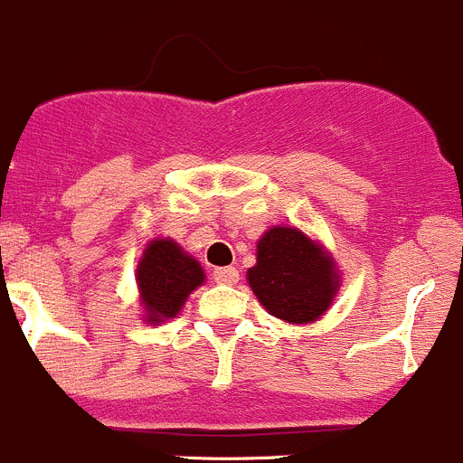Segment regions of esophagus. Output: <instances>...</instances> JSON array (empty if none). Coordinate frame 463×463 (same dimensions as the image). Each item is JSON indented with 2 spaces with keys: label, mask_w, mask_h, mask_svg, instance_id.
Returning <instances> with one entry per match:
<instances>
[{
  "label": "esophagus",
  "mask_w": 463,
  "mask_h": 463,
  "mask_svg": "<svg viewBox=\"0 0 463 463\" xmlns=\"http://www.w3.org/2000/svg\"><path fill=\"white\" fill-rule=\"evenodd\" d=\"M213 281L222 283V286H233L238 281L236 268H216L213 269Z\"/></svg>",
  "instance_id": "1"
}]
</instances>
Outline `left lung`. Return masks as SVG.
<instances>
[{
	"instance_id": "1",
	"label": "left lung",
	"mask_w": 463,
	"mask_h": 463,
	"mask_svg": "<svg viewBox=\"0 0 463 463\" xmlns=\"http://www.w3.org/2000/svg\"><path fill=\"white\" fill-rule=\"evenodd\" d=\"M247 281L269 315L292 324L317 319L337 292L335 263L322 245L292 227L265 232Z\"/></svg>"
}]
</instances>
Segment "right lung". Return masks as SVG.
Returning <instances> with one entry per match:
<instances>
[{
	"mask_svg": "<svg viewBox=\"0 0 463 463\" xmlns=\"http://www.w3.org/2000/svg\"><path fill=\"white\" fill-rule=\"evenodd\" d=\"M204 281V272L195 259L180 250L173 241H153L137 268L141 301L146 306V322L159 324L180 313L186 297Z\"/></svg>",
	"mask_w": 463,
	"mask_h": 463,
	"instance_id": "add662e5",
	"label": "right lung"
}]
</instances>
